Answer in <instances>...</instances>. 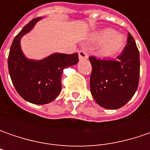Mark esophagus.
<instances>
[{"mask_svg": "<svg viewBox=\"0 0 150 150\" xmlns=\"http://www.w3.org/2000/svg\"><path fill=\"white\" fill-rule=\"evenodd\" d=\"M78 57H79V59L80 60H83V59H88V53L84 50H80L78 52Z\"/></svg>", "mask_w": 150, "mask_h": 150, "instance_id": "obj_1", "label": "esophagus"}]
</instances>
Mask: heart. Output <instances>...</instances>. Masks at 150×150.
<instances>
[{
	"label": "heart",
	"instance_id": "heart-1",
	"mask_svg": "<svg viewBox=\"0 0 150 150\" xmlns=\"http://www.w3.org/2000/svg\"><path fill=\"white\" fill-rule=\"evenodd\" d=\"M94 42L101 43L98 53L102 57L111 58L120 53L125 46V38L123 35L116 33L112 29L107 28L96 33L93 37Z\"/></svg>",
	"mask_w": 150,
	"mask_h": 150
}]
</instances>
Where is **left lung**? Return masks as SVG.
Returning a JSON list of instances; mask_svg holds the SVG:
<instances>
[{"label":"left lung","mask_w":150,"mask_h":150,"mask_svg":"<svg viewBox=\"0 0 150 150\" xmlns=\"http://www.w3.org/2000/svg\"><path fill=\"white\" fill-rule=\"evenodd\" d=\"M90 91L96 103L108 109L124 106L134 95L139 80V52L132 35L117 60L89 57Z\"/></svg>","instance_id":"left-lung-1"}]
</instances>
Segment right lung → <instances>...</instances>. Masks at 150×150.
Listing matches in <instances>:
<instances>
[{"label": "right lung", "instance_id": "right-lung-1", "mask_svg": "<svg viewBox=\"0 0 150 150\" xmlns=\"http://www.w3.org/2000/svg\"><path fill=\"white\" fill-rule=\"evenodd\" d=\"M42 17L32 19L14 38L8 56V69L16 92L25 100L34 104L53 101L62 89L63 69L77 64L78 53L56 52L42 60L28 59L21 48V39L30 32Z\"/></svg>", "mask_w": 150, "mask_h": 150}]
</instances>
